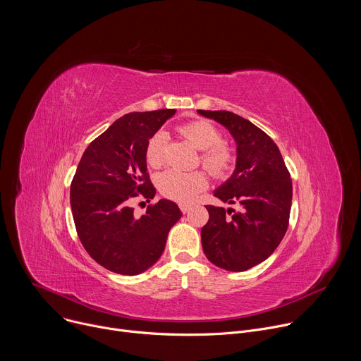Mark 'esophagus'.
<instances>
[{
    "instance_id": "34e87169",
    "label": "esophagus",
    "mask_w": 361,
    "mask_h": 361,
    "mask_svg": "<svg viewBox=\"0 0 361 361\" xmlns=\"http://www.w3.org/2000/svg\"><path fill=\"white\" fill-rule=\"evenodd\" d=\"M191 209H192V207H191L190 204H180V210H181L184 214H185V213H188Z\"/></svg>"
}]
</instances>
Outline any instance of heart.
Wrapping results in <instances>:
<instances>
[{"label": "heart", "mask_w": 361, "mask_h": 361, "mask_svg": "<svg viewBox=\"0 0 361 361\" xmlns=\"http://www.w3.org/2000/svg\"><path fill=\"white\" fill-rule=\"evenodd\" d=\"M195 148L201 152V163L214 177L223 178L230 174L234 166V152L223 141L221 131L205 120H194L178 127ZM167 135L164 131L154 134L145 147V160L148 166L157 169L163 164ZM209 180L202 171L183 173L177 170H167L157 177V187L169 200L178 202H190L195 195L207 188Z\"/></svg>", "instance_id": "b5f03b06"}]
</instances>
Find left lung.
<instances>
[{
	"instance_id": "obj_1",
	"label": "left lung",
	"mask_w": 361,
	"mask_h": 361,
	"mask_svg": "<svg viewBox=\"0 0 361 361\" xmlns=\"http://www.w3.org/2000/svg\"><path fill=\"white\" fill-rule=\"evenodd\" d=\"M198 114L224 126L237 145L235 170L214 195L235 204L238 212L205 205L210 219L201 228L202 250L217 267L245 271L269 259L287 231L290 173L276 142L248 120L230 111L198 110Z\"/></svg>"
}]
</instances>
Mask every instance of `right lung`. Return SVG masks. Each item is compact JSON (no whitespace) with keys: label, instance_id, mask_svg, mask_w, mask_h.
Listing matches in <instances>:
<instances>
[{"label":"right lung","instance_id":"obj_1","mask_svg":"<svg viewBox=\"0 0 361 361\" xmlns=\"http://www.w3.org/2000/svg\"><path fill=\"white\" fill-rule=\"evenodd\" d=\"M176 110L130 113L114 121L85 148L70 188L81 244L99 266L137 276L161 257L169 231L181 219L178 205L160 200L134 216L131 198L156 195L147 173L148 140Z\"/></svg>","mask_w":361,"mask_h":361}]
</instances>
